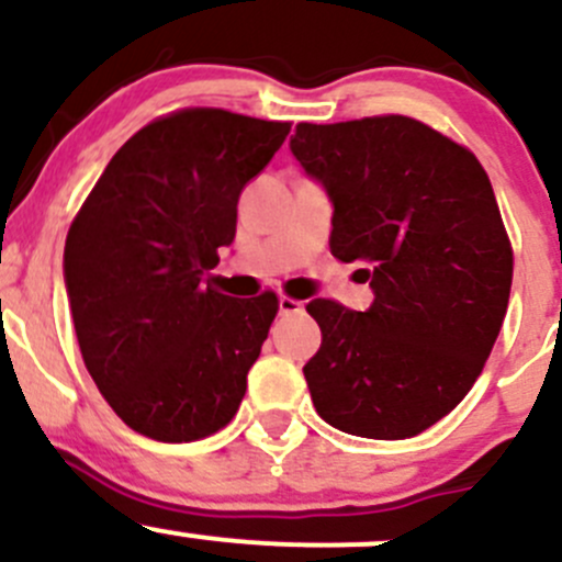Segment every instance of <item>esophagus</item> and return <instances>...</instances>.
Segmentation results:
<instances>
[{
  "label": "esophagus",
  "mask_w": 562,
  "mask_h": 562,
  "mask_svg": "<svg viewBox=\"0 0 562 562\" xmlns=\"http://www.w3.org/2000/svg\"><path fill=\"white\" fill-rule=\"evenodd\" d=\"M277 307H280V315H299V313H304V304L296 302V299H288V296H280Z\"/></svg>",
  "instance_id": "1"
}]
</instances>
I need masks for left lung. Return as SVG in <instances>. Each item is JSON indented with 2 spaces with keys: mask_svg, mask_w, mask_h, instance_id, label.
I'll use <instances>...</instances> for the list:
<instances>
[{
  "mask_svg": "<svg viewBox=\"0 0 562 562\" xmlns=\"http://www.w3.org/2000/svg\"><path fill=\"white\" fill-rule=\"evenodd\" d=\"M291 151L331 201L334 258L356 260L364 313L315 302L321 350L304 364L317 416L402 440L464 400L490 359L514 258L475 155L411 116L296 124Z\"/></svg>",
  "mask_w": 562,
  "mask_h": 562,
  "instance_id": "obj_1",
  "label": "left lung"
}]
</instances>
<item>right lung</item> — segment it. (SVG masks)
<instances>
[{"instance_id":"right-lung-1","label":"right lung","mask_w":562,"mask_h":562,"mask_svg":"<svg viewBox=\"0 0 562 562\" xmlns=\"http://www.w3.org/2000/svg\"><path fill=\"white\" fill-rule=\"evenodd\" d=\"M288 122L187 108L146 124L98 179L65 241V288L83 364L135 432L190 443L223 429L247 391L277 296L212 288L236 203Z\"/></svg>"}]
</instances>
